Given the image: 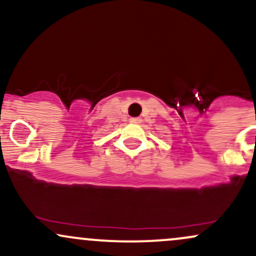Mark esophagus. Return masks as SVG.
I'll list each match as a JSON object with an SVG mask.
<instances>
[{
	"instance_id": "obj_1",
	"label": "esophagus",
	"mask_w": 256,
	"mask_h": 256,
	"mask_svg": "<svg viewBox=\"0 0 256 256\" xmlns=\"http://www.w3.org/2000/svg\"><path fill=\"white\" fill-rule=\"evenodd\" d=\"M131 122H134V124H140V118H131L130 119Z\"/></svg>"
}]
</instances>
